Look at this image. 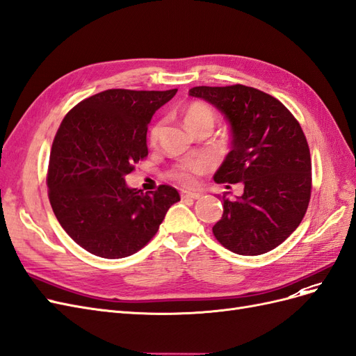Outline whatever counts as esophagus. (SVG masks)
<instances>
[{"mask_svg": "<svg viewBox=\"0 0 356 356\" xmlns=\"http://www.w3.org/2000/svg\"><path fill=\"white\" fill-rule=\"evenodd\" d=\"M181 196H182V199H200L202 197L200 193H193V191H184Z\"/></svg>", "mask_w": 356, "mask_h": 356, "instance_id": "1", "label": "esophagus"}]
</instances>
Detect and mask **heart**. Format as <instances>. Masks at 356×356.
<instances>
[{
    "instance_id": "1",
    "label": "heart",
    "mask_w": 356,
    "mask_h": 356,
    "mask_svg": "<svg viewBox=\"0 0 356 356\" xmlns=\"http://www.w3.org/2000/svg\"><path fill=\"white\" fill-rule=\"evenodd\" d=\"M215 122V113L212 108L207 104L202 102H193L190 104L186 111H184V123L190 129H195L197 126L207 124V126H213ZM160 134V124H154L152 129H149V135L148 139L152 144H156L159 139ZM208 169V163L202 159H188L184 160L182 163L177 165L174 169L169 172L170 179L177 181L178 184L182 187H195L197 182V177L202 175L204 170Z\"/></svg>"
}]
</instances>
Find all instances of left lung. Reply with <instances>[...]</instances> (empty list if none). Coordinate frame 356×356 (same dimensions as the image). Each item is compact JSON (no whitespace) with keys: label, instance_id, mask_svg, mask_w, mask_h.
Wrapping results in <instances>:
<instances>
[{"label":"left lung","instance_id":"8db88e82","mask_svg":"<svg viewBox=\"0 0 356 356\" xmlns=\"http://www.w3.org/2000/svg\"><path fill=\"white\" fill-rule=\"evenodd\" d=\"M188 95L212 104L230 126L232 152L213 181L243 184L239 197L218 196L224 212L213 236L239 255L275 250L298 227L310 200V152L298 122L273 96L243 84L197 86Z\"/></svg>","mask_w":356,"mask_h":356}]
</instances>
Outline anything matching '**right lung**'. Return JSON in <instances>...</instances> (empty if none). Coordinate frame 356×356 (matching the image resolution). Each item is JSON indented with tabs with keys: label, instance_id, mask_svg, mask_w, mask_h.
<instances>
[{
	"label": "right lung",
	"instance_id": "right-lung-1",
	"mask_svg": "<svg viewBox=\"0 0 356 356\" xmlns=\"http://www.w3.org/2000/svg\"><path fill=\"white\" fill-rule=\"evenodd\" d=\"M177 90L110 89L81 101L62 120L49 160V200L62 229L90 254L138 252L179 200L170 186L144 195L124 179L148 154V123Z\"/></svg>",
	"mask_w": 356,
	"mask_h": 356
}]
</instances>
